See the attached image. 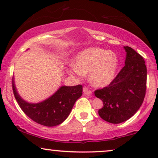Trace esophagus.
I'll use <instances>...</instances> for the list:
<instances>
[{
  "mask_svg": "<svg viewBox=\"0 0 158 158\" xmlns=\"http://www.w3.org/2000/svg\"><path fill=\"white\" fill-rule=\"evenodd\" d=\"M83 92H84V94L85 95H88V96H91L92 95V92L91 90H90L88 88H83Z\"/></svg>",
  "mask_w": 158,
  "mask_h": 158,
  "instance_id": "obj_1",
  "label": "esophagus"
}]
</instances>
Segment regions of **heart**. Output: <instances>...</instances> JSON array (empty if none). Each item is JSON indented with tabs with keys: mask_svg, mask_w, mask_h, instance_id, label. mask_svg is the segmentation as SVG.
Segmentation results:
<instances>
[{
	"mask_svg": "<svg viewBox=\"0 0 158 158\" xmlns=\"http://www.w3.org/2000/svg\"><path fill=\"white\" fill-rule=\"evenodd\" d=\"M119 66L117 54L99 48H89L81 50L74 59V66L69 69L73 75L89 73V80L94 86L103 88L112 82Z\"/></svg>",
	"mask_w": 158,
	"mask_h": 158,
	"instance_id": "b5f03b06",
	"label": "heart"
}]
</instances>
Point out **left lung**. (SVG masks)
I'll return each mask as SVG.
<instances>
[{"instance_id":"left-lung-1","label":"left lung","mask_w":158,"mask_h":158,"mask_svg":"<svg viewBox=\"0 0 158 158\" xmlns=\"http://www.w3.org/2000/svg\"><path fill=\"white\" fill-rule=\"evenodd\" d=\"M125 66L112 82L95 96L103 102L98 113L106 122L118 124L130 119L144 100L147 69L143 58L130 47H124Z\"/></svg>"}]
</instances>
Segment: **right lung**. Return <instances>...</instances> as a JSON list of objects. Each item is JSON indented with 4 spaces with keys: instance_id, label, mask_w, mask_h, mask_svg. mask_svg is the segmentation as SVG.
<instances>
[{
    "instance_id": "1",
    "label": "right lung",
    "mask_w": 158,
    "mask_h": 158,
    "mask_svg": "<svg viewBox=\"0 0 158 158\" xmlns=\"http://www.w3.org/2000/svg\"><path fill=\"white\" fill-rule=\"evenodd\" d=\"M12 89L19 106L30 119L42 126L52 127L61 124L68 118L76 101L82 95L81 85L61 86L44 101L37 103L27 102L18 93L14 78Z\"/></svg>"
}]
</instances>
